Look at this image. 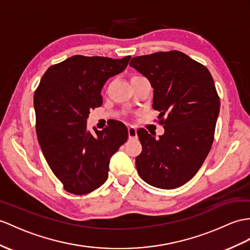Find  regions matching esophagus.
Instances as JSON below:
<instances>
[{
  "instance_id": "obj_1",
  "label": "esophagus",
  "mask_w": 250,
  "mask_h": 250,
  "mask_svg": "<svg viewBox=\"0 0 250 250\" xmlns=\"http://www.w3.org/2000/svg\"><path fill=\"white\" fill-rule=\"evenodd\" d=\"M128 137H129V139H136L137 138V129L133 126L128 127Z\"/></svg>"
}]
</instances>
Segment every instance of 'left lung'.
I'll return each instance as SVG.
<instances>
[{"label": "left lung", "instance_id": "left-lung-1", "mask_svg": "<svg viewBox=\"0 0 250 250\" xmlns=\"http://www.w3.org/2000/svg\"><path fill=\"white\" fill-rule=\"evenodd\" d=\"M129 65L154 88L153 108L164 127L159 138L138 129L142 151L136 158L137 171L153 187H181L198 172L214 140L220 113L214 81L204 64L179 51L133 57Z\"/></svg>", "mask_w": 250, "mask_h": 250}]
</instances>
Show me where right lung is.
Segmentation results:
<instances>
[{"instance_id": "right-lung-1", "label": "right lung", "mask_w": 250, "mask_h": 250, "mask_svg": "<svg viewBox=\"0 0 250 250\" xmlns=\"http://www.w3.org/2000/svg\"><path fill=\"white\" fill-rule=\"evenodd\" d=\"M122 59L75 55L51 65L34 94L36 132L42 153L65 191L83 195L108 178L109 161L128 139L119 121L92 135L87 129L91 109L103 104L101 90L123 72Z\"/></svg>"}]
</instances>
